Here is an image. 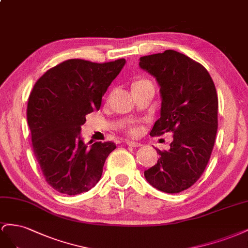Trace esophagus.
<instances>
[{
	"mask_svg": "<svg viewBox=\"0 0 248 248\" xmlns=\"http://www.w3.org/2000/svg\"><path fill=\"white\" fill-rule=\"evenodd\" d=\"M126 145L128 146H132V147H139V146H141L142 144L141 143H139V142H135V141H126Z\"/></svg>",
	"mask_w": 248,
	"mask_h": 248,
	"instance_id": "esophagus-1",
	"label": "esophagus"
}]
</instances>
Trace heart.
Masks as SVG:
<instances>
[{"mask_svg":"<svg viewBox=\"0 0 248 248\" xmlns=\"http://www.w3.org/2000/svg\"><path fill=\"white\" fill-rule=\"evenodd\" d=\"M146 82H148V81H146V80H138V81H136L135 83L133 84V87H136V86H138V85H141V84L146 83ZM125 129H126V131H128V133L130 134V135H136V134L138 133V128H137V126L129 125V126H126Z\"/></svg>","mask_w":248,"mask_h":248,"instance_id":"1","label":"heart"}]
</instances>
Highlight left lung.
<instances>
[{
  "label": "left lung",
  "instance_id": "obj_1",
  "mask_svg": "<svg viewBox=\"0 0 248 248\" xmlns=\"http://www.w3.org/2000/svg\"><path fill=\"white\" fill-rule=\"evenodd\" d=\"M139 66L155 78L162 97L160 118L152 136L172 132L170 150H157L160 158L144 171L153 187L179 193L201 178L213 151L218 97L213 80L201 63L179 52L143 56Z\"/></svg>",
  "mask_w": 248,
  "mask_h": 248
}]
</instances>
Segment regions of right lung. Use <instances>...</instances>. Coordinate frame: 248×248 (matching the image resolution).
I'll list each match as a JSON object with an SVG mask.
<instances>
[{"instance_id": "obj_1", "label": "right lung", "mask_w": 248, "mask_h": 248, "mask_svg": "<svg viewBox=\"0 0 248 248\" xmlns=\"http://www.w3.org/2000/svg\"><path fill=\"white\" fill-rule=\"evenodd\" d=\"M124 64V59H69L35 83L27 107L33 152L46 183L58 192H87L100 181L105 161L116 145L112 141L85 144L81 125L87 114L100 110L103 95Z\"/></svg>"}]
</instances>
